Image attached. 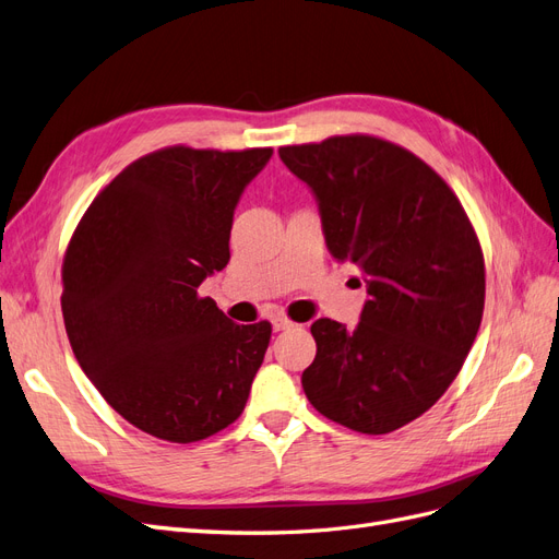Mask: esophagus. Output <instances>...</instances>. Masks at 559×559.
Masks as SVG:
<instances>
[{
  "label": "esophagus",
  "mask_w": 559,
  "mask_h": 559,
  "mask_svg": "<svg viewBox=\"0 0 559 559\" xmlns=\"http://www.w3.org/2000/svg\"><path fill=\"white\" fill-rule=\"evenodd\" d=\"M271 325H274V330L276 332H281V330H288V328H293L295 323L290 321L288 316H283V313H276L274 318H271Z\"/></svg>",
  "instance_id": "esophagus-1"
}]
</instances>
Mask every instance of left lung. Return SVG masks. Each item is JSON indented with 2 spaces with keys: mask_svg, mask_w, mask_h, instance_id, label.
Wrapping results in <instances>:
<instances>
[{
  "mask_svg": "<svg viewBox=\"0 0 559 559\" xmlns=\"http://www.w3.org/2000/svg\"><path fill=\"white\" fill-rule=\"evenodd\" d=\"M278 154L311 187L330 254L356 264L370 295L354 330L311 325L301 386L323 417L391 433L433 407L468 356L485 309L480 241L448 182L389 140L334 135Z\"/></svg>",
  "mask_w": 559,
  "mask_h": 559,
  "instance_id": "1",
  "label": "left lung"
}]
</instances>
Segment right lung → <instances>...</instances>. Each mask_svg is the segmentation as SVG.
<instances>
[{"mask_svg":"<svg viewBox=\"0 0 559 559\" xmlns=\"http://www.w3.org/2000/svg\"><path fill=\"white\" fill-rule=\"evenodd\" d=\"M271 154L175 145L140 156L70 238L60 307L74 356L158 440L211 438L248 403L271 323H231L199 285L227 266L236 203Z\"/></svg>","mask_w":559,"mask_h":559,"instance_id":"1","label":"right lung"}]
</instances>
